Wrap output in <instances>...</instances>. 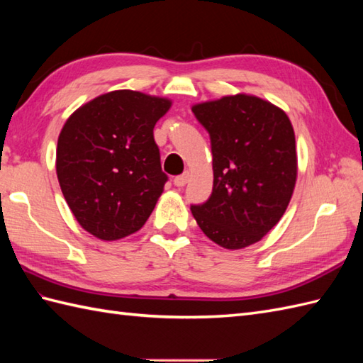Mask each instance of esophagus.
<instances>
[{"label": "esophagus", "mask_w": 363, "mask_h": 363, "mask_svg": "<svg viewBox=\"0 0 363 363\" xmlns=\"http://www.w3.org/2000/svg\"><path fill=\"white\" fill-rule=\"evenodd\" d=\"M189 173H184V174H181V176H176L174 179H173V182H174V186L176 187H184L187 184V181H189Z\"/></svg>", "instance_id": "1"}]
</instances>
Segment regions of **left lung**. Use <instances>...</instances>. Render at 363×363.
I'll list each match as a JSON object with an SVG mask.
<instances>
[{"label": "left lung", "instance_id": "8db88e82", "mask_svg": "<svg viewBox=\"0 0 363 363\" xmlns=\"http://www.w3.org/2000/svg\"><path fill=\"white\" fill-rule=\"evenodd\" d=\"M211 135L213 189L190 211L203 233L226 250L262 240L281 220L295 190V130L279 107L237 94L191 106Z\"/></svg>", "mask_w": 363, "mask_h": 363}]
</instances>
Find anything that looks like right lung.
Instances as JSON below:
<instances>
[{"label": "right lung", "instance_id": "right-lung-1", "mask_svg": "<svg viewBox=\"0 0 363 363\" xmlns=\"http://www.w3.org/2000/svg\"><path fill=\"white\" fill-rule=\"evenodd\" d=\"M172 99L113 90L76 109L60 130L56 173L79 225L99 240L137 233L168 176L152 129Z\"/></svg>", "mask_w": 363, "mask_h": 363}]
</instances>
